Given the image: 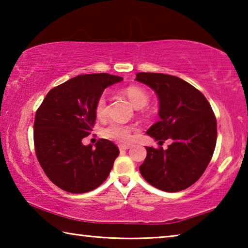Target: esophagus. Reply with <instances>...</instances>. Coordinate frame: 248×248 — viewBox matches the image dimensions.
<instances>
[{"mask_svg": "<svg viewBox=\"0 0 248 248\" xmlns=\"http://www.w3.org/2000/svg\"><path fill=\"white\" fill-rule=\"evenodd\" d=\"M130 148L129 145H125V144H121V145H119V150L120 151H125V150H128Z\"/></svg>", "mask_w": 248, "mask_h": 248, "instance_id": "1", "label": "esophagus"}]
</instances>
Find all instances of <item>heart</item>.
<instances>
[{
	"label": "heart",
	"instance_id": "b5f03b06",
	"mask_svg": "<svg viewBox=\"0 0 248 248\" xmlns=\"http://www.w3.org/2000/svg\"><path fill=\"white\" fill-rule=\"evenodd\" d=\"M128 98L130 99L134 107L143 108L149 104V95L146 92L138 86H129L125 90ZM95 112L98 118H104L107 115V97L106 94H102L98 97L97 102L95 104ZM133 127L129 124H120V123H111L104 129V136L107 139L119 142V143H127L131 140V132L133 131Z\"/></svg>",
	"mask_w": 248,
	"mask_h": 248
}]
</instances>
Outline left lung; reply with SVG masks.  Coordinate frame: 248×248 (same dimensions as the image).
I'll use <instances>...</instances> for the list:
<instances>
[{
	"mask_svg": "<svg viewBox=\"0 0 248 248\" xmlns=\"http://www.w3.org/2000/svg\"><path fill=\"white\" fill-rule=\"evenodd\" d=\"M159 102V118L146 133L158 141L173 140L167 150L146 146L140 173L159 190L176 192L198 180L207 169L217 143V119L207 98L184 79L163 73H137Z\"/></svg>",
	"mask_w": 248,
	"mask_h": 248,
	"instance_id": "obj_1",
	"label": "left lung"
}]
</instances>
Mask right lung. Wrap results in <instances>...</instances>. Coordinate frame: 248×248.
Wrapping results in <instances>:
<instances>
[{
  "mask_svg": "<svg viewBox=\"0 0 248 248\" xmlns=\"http://www.w3.org/2000/svg\"><path fill=\"white\" fill-rule=\"evenodd\" d=\"M107 73L78 75L46 95L33 123L36 156L45 174L61 189L84 194L100 186L119 155L115 143L99 139L83 145L96 120L95 104L107 86L123 81Z\"/></svg>",
  "mask_w": 248,
  "mask_h": 248,
  "instance_id": "1",
  "label": "right lung"
}]
</instances>
